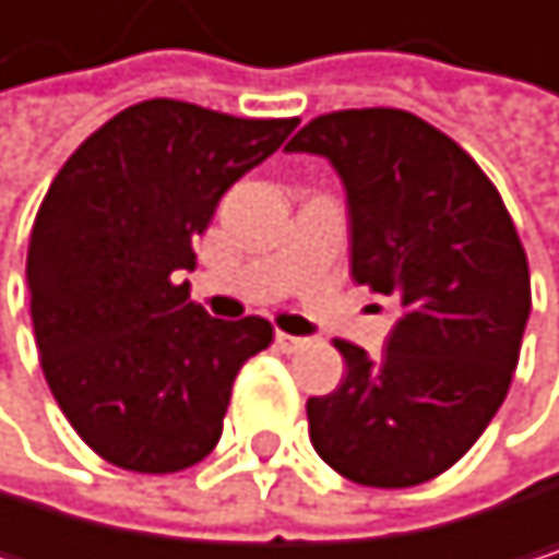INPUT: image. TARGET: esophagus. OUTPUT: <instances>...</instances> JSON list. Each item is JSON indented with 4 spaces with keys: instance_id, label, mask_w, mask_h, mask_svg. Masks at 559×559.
<instances>
[{
    "instance_id": "34e87169",
    "label": "esophagus",
    "mask_w": 559,
    "mask_h": 559,
    "mask_svg": "<svg viewBox=\"0 0 559 559\" xmlns=\"http://www.w3.org/2000/svg\"><path fill=\"white\" fill-rule=\"evenodd\" d=\"M274 345L282 348V352H298V348H305V345H308V338H301V335H288V332H277V335H274Z\"/></svg>"
}]
</instances>
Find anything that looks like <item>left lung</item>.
<instances>
[{"instance_id": "obj_1", "label": "left lung", "mask_w": 559, "mask_h": 559, "mask_svg": "<svg viewBox=\"0 0 559 559\" xmlns=\"http://www.w3.org/2000/svg\"><path fill=\"white\" fill-rule=\"evenodd\" d=\"M288 150L335 164L352 277L402 308L379 358L335 338L345 379L308 399L314 453L361 486L436 479L497 416L520 361L530 264L513 217L453 136L392 106L321 114Z\"/></svg>"}]
</instances>
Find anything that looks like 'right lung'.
<instances>
[{
  "label": "right lung",
  "instance_id": "1",
  "mask_svg": "<svg viewBox=\"0 0 559 559\" xmlns=\"http://www.w3.org/2000/svg\"><path fill=\"white\" fill-rule=\"evenodd\" d=\"M295 127L143 99L52 177L26 254L33 332L52 399L99 460L164 476L217 445L234 379L274 329L211 318L177 274L224 190Z\"/></svg>",
  "mask_w": 559,
  "mask_h": 559
}]
</instances>
